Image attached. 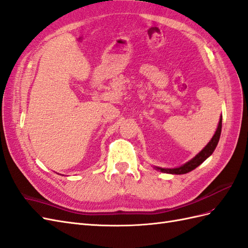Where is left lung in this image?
<instances>
[{
	"label": "left lung",
	"instance_id": "1",
	"mask_svg": "<svg viewBox=\"0 0 248 248\" xmlns=\"http://www.w3.org/2000/svg\"><path fill=\"white\" fill-rule=\"evenodd\" d=\"M221 129H222V116L220 118V122L218 124V128L217 131H216L215 135L213 136L212 140L207 143L206 147L203 149L198 155H196L192 160H189L188 162H186V164H183V166L179 167V168H175V169H162V168H157L158 170H160L161 172L164 173H169V174H177V175H180V174H186L190 172V170H195L197 167L200 166V164L204 161L206 158H208L213 154V152L215 151L216 147H217V144L219 142V139H220V135H221Z\"/></svg>",
	"mask_w": 248,
	"mask_h": 248
}]
</instances>
